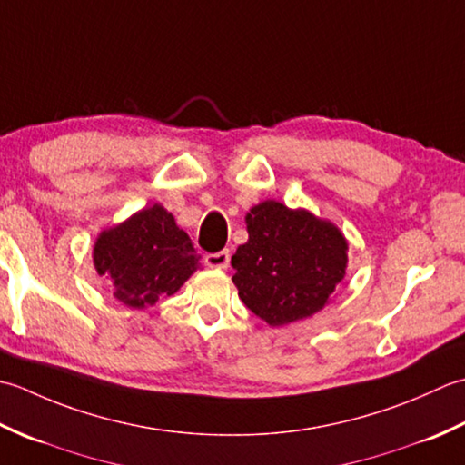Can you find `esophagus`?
<instances>
[{
  "mask_svg": "<svg viewBox=\"0 0 465 465\" xmlns=\"http://www.w3.org/2000/svg\"><path fill=\"white\" fill-rule=\"evenodd\" d=\"M204 261L211 269H226L231 264V251L224 249L219 252H211V254H206Z\"/></svg>",
  "mask_w": 465,
  "mask_h": 465,
  "instance_id": "34e87169",
  "label": "esophagus"
}]
</instances>
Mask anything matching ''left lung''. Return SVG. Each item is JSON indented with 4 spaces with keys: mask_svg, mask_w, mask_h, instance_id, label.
I'll list each match as a JSON object with an SVG mask.
<instances>
[{
    "mask_svg": "<svg viewBox=\"0 0 465 465\" xmlns=\"http://www.w3.org/2000/svg\"><path fill=\"white\" fill-rule=\"evenodd\" d=\"M249 241L232 254V282L254 315L279 327L325 307L345 277L347 241L307 211L264 201L246 214Z\"/></svg>",
    "mask_w": 465,
    "mask_h": 465,
    "instance_id": "1",
    "label": "left lung"
}]
</instances>
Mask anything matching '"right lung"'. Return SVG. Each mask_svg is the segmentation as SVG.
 Here are the masks:
<instances>
[{"instance_id":"add662e5","label":"right lung","mask_w":465,"mask_h":465,"mask_svg":"<svg viewBox=\"0 0 465 465\" xmlns=\"http://www.w3.org/2000/svg\"><path fill=\"white\" fill-rule=\"evenodd\" d=\"M198 261L193 241L160 204L104 231L94 246L98 274L110 279L114 297L134 309L154 305L160 295H174Z\"/></svg>"}]
</instances>
